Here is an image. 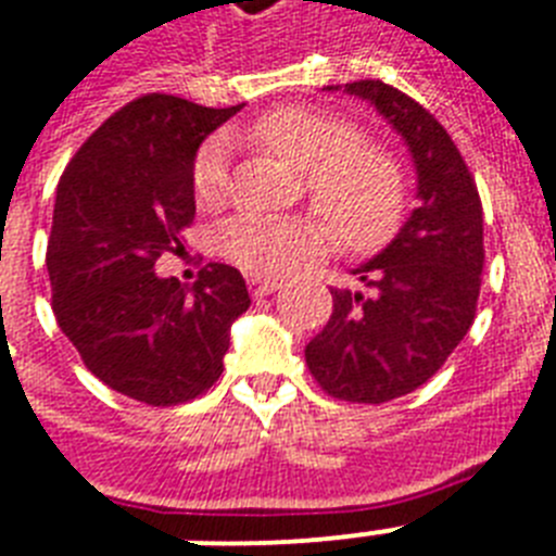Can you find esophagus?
Returning a JSON list of instances; mask_svg holds the SVG:
<instances>
[{
    "label": "esophagus",
    "instance_id": "1",
    "mask_svg": "<svg viewBox=\"0 0 556 556\" xmlns=\"http://www.w3.org/2000/svg\"><path fill=\"white\" fill-rule=\"evenodd\" d=\"M248 288H251V293H254V296H268V293H274V291H279V288H282V282H279V279H265V277H251L248 279Z\"/></svg>",
    "mask_w": 556,
    "mask_h": 556
}]
</instances>
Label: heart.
I'll use <instances>...</instances> for the list:
<instances>
[{
  "mask_svg": "<svg viewBox=\"0 0 556 556\" xmlns=\"http://www.w3.org/2000/svg\"><path fill=\"white\" fill-rule=\"evenodd\" d=\"M248 139L305 170L311 202L349 251H374L400 228L405 174L391 151L356 137L342 116L305 105L268 111L248 128ZM197 202L216 205L228 191V142L211 137L191 170ZM328 228L308 216H233L219 231V251L248 274H286L325 251Z\"/></svg>",
  "mask_w": 556,
  "mask_h": 556,
  "instance_id": "b5f03b06",
  "label": "heart"
}]
</instances>
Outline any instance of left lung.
<instances>
[{
	"mask_svg": "<svg viewBox=\"0 0 556 556\" xmlns=\"http://www.w3.org/2000/svg\"><path fill=\"white\" fill-rule=\"evenodd\" d=\"M323 90L377 108L417 170V207L380 254L354 268L359 291L331 288V319L305 345L325 394L380 405L431 380L471 328L485 263L482 202L448 130L403 90L380 79Z\"/></svg>",
	"mask_w": 556,
	"mask_h": 556,
	"instance_id": "1",
	"label": "left lung"
}]
</instances>
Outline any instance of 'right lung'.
<instances>
[{
  "label": "right lung",
  "instance_id": "obj_1",
  "mask_svg": "<svg viewBox=\"0 0 556 556\" xmlns=\"http://www.w3.org/2000/svg\"><path fill=\"white\" fill-rule=\"evenodd\" d=\"M242 105L148 93L88 137L56 188L48 239L53 314L93 377L146 405H179L223 374L231 325L251 305L237 268L211 263L193 288L153 265L193 223L202 139Z\"/></svg>",
  "mask_w": 556,
  "mask_h": 556
}]
</instances>
